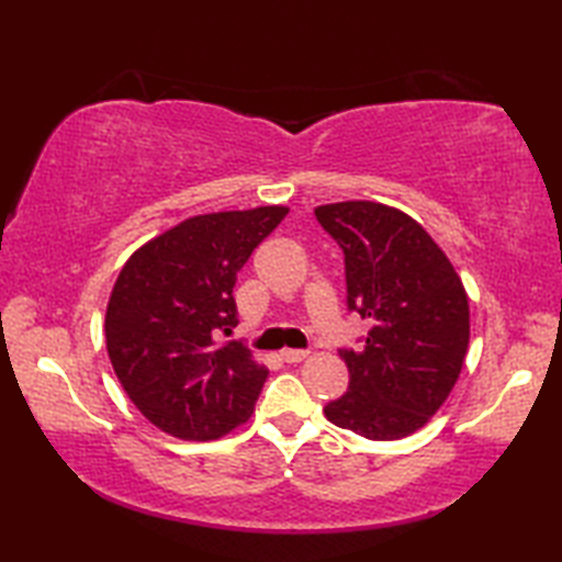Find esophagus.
<instances>
[{"mask_svg":"<svg viewBox=\"0 0 562 562\" xmlns=\"http://www.w3.org/2000/svg\"><path fill=\"white\" fill-rule=\"evenodd\" d=\"M280 357H282L284 362L296 364V362H304L306 357H308V352H304V350H282V352H280Z\"/></svg>","mask_w":562,"mask_h":562,"instance_id":"1","label":"esophagus"}]
</instances>
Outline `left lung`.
Returning a JSON list of instances; mask_svg holds the SVG:
<instances>
[{"label": "left lung", "mask_w": 562, "mask_h": 562, "mask_svg": "<svg viewBox=\"0 0 562 562\" xmlns=\"http://www.w3.org/2000/svg\"><path fill=\"white\" fill-rule=\"evenodd\" d=\"M314 212L345 254L348 308L372 326L364 350H340L350 386L324 413L367 439L408 437L461 374L471 338L461 278L432 236L396 207L348 200Z\"/></svg>", "instance_id": "8db88e82"}]
</instances>
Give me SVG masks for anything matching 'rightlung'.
I'll return each instance as SVG.
<instances>
[{"mask_svg":"<svg viewBox=\"0 0 562 562\" xmlns=\"http://www.w3.org/2000/svg\"><path fill=\"white\" fill-rule=\"evenodd\" d=\"M290 207L198 214L127 258L105 308V348L137 411L161 432L210 441L244 425L268 369L244 342L236 272Z\"/></svg>","mask_w":562,"mask_h":562,"instance_id":"right-lung-1","label":"right lung"}]
</instances>
